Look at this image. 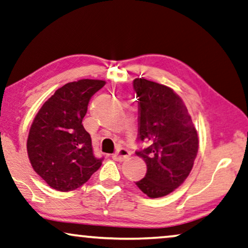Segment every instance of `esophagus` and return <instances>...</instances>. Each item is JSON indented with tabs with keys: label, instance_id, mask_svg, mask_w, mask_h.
I'll return each mask as SVG.
<instances>
[{
	"label": "esophagus",
	"instance_id": "esophagus-1",
	"mask_svg": "<svg viewBox=\"0 0 248 248\" xmlns=\"http://www.w3.org/2000/svg\"><path fill=\"white\" fill-rule=\"evenodd\" d=\"M130 154H131L130 151L121 148L117 150L116 153L112 154V157L114 160H117V161H124V160H126L128 156H130Z\"/></svg>",
	"mask_w": 248,
	"mask_h": 248
}]
</instances>
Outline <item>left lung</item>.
Returning <instances> with one entry per match:
<instances>
[{
  "mask_svg": "<svg viewBox=\"0 0 248 248\" xmlns=\"http://www.w3.org/2000/svg\"><path fill=\"white\" fill-rule=\"evenodd\" d=\"M133 88L139 100V140L150 141L136 152L148 169L136 186L150 198H160L189 175L198 153V134L173 89L144 78L134 79Z\"/></svg>",
  "mask_w": 248,
  "mask_h": 248,
  "instance_id": "obj_1",
  "label": "left lung"
}]
</instances>
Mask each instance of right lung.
Here are the masks:
<instances>
[{"label":"right lung","instance_id":"right-lung-1","mask_svg":"<svg viewBox=\"0 0 248 248\" xmlns=\"http://www.w3.org/2000/svg\"><path fill=\"white\" fill-rule=\"evenodd\" d=\"M106 82L80 79L57 89L35 115L27 150L33 170L51 188L71 191L89 180L102 166L92 139L82 126L92 96Z\"/></svg>","mask_w":248,"mask_h":248}]
</instances>
